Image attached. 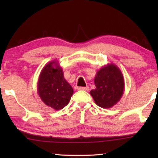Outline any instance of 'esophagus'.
I'll use <instances>...</instances> for the list:
<instances>
[{"mask_svg": "<svg viewBox=\"0 0 158 158\" xmlns=\"http://www.w3.org/2000/svg\"><path fill=\"white\" fill-rule=\"evenodd\" d=\"M78 90H85V91H89V87H78Z\"/></svg>", "mask_w": 158, "mask_h": 158, "instance_id": "1", "label": "esophagus"}]
</instances>
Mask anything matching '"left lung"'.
<instances>
[{"label": "left lung", "instance_id": "obj_1", "mask_svg": "<svg viewBox=\"0 0 158 158\" xmlns=\"http://www.w3.org/2000/svg\"><path fill=\"white\" fill-rule=\"evenodd\" d=\"M95 89L90 94L98 106L111 108L123 95L125 82L121 69L114 63L107 64L99 69L94 79Z\"/></svg>", "mask_w": 158, "mask_h": 158}]
</instances>
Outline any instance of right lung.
<instances>
[{
    "mask_svg": "<svg viewBox=\"0 0 158 158\" xmlns=\"http://www.w3.org/2000/svg\"><path fill=\"white\" fill-rule=\"evenodd\" d=\"M74 90L64 78L62 68L57 60L44 65L37 81V93L45 105L60 110L68 105Z\"/></svg>",
    "mask_w": 158,
    "mask_h": 158,
    "instance_id": "obj_1",
    "label": "right lung"
}]
</instances>
